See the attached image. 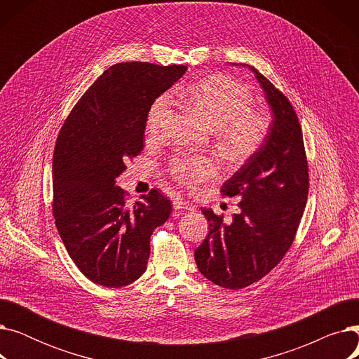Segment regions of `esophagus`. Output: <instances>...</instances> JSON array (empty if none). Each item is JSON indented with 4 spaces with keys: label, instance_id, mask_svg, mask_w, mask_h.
Wrapping results in <instances>:
<instances>
[{
    "label": "esophagus",
    "instance_id": "esophagus-1",
    "mask_svg": "<svg viewBox=\"0 0 359 359\" xmlns=\"http://www.w3.org/2000/svg\"><path fill=\"white\" fill-rule=\"evenodd\" d=\"M173 208L176 211H180V212H183V211H194V205H191V202H187L183 198H176V199H173Z\"/></svg>",
    "mask_w": 359,
    "mask_h": 359
}]
</instances>
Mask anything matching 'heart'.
<instances>
[{
    "label": "heart",
    "instance_id": "1",
    "mask_svg": "<svg viewBox=\"0 0 359 359\" xmlns=\"http://www.w3.org/2000/svg\"><path fill=\"white\" fill-rule=\"evenodd\" d=\"M183 96L215 128V138L224 154L234 160H244L255 154L265 142L269 119L252 110V91L224 75H212L187 87ZM173 97L168 93L154 100L148 111V129L157 130L170 116ZM217 161L210 157L175 158L172 173L186 184L203 182L217 172Z\"/></svg>",
    "mask_w": 359,
    "mask_h": 359
}]
</instances>
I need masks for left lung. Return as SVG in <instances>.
<instances>
[{"mask_svg": "<svg viewBox=\"0 0 359 359\" xmlns=\"http://www.w3.org/2000/svg\"><path fill=\"white\" fill-rule=\"evenodd\" d=\"M237 65V64H231ZM272 110L265 142L224 182L225 196H238L240 211L222 222L201 208L208 236L195 250L199 272L215 285L240 290L268 275L294 241L309 195L303 132L290 100L250 65Z\"/></svg>", "mask_w": 359, "mask_h": 359, "instance_id": "1", "label": "left lung"}]
</instances>
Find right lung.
Here are the masks:
<instances>
[{
  "instance_id": "right-lung-1",
  "label": "right lung",
  "mask_w": 359,
  "mask_h": 359,
  "mask_svg": "<svg viewBox=\"0 0 359 359\" xmlns=\"http://www.w3.org/2000/svg\"><path fill=\"white\" fill-rule=\"evenodd\" d=\"M184 65H111L83 94L56 140L52 211L65 249L94 284L119 288L147 269L149 237L172 214L157 189L125 203L116 179L144 148L151 104Z\"/></svg>"
}]
</instances>
